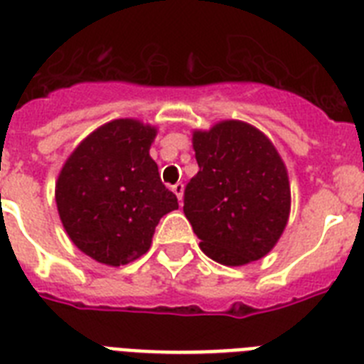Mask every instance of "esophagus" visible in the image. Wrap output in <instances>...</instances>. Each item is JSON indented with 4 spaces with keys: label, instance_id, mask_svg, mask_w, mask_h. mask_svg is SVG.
Returning a JSON list of instances; mask_svg holds the SVG:
<instances>
[{
    "label": "esophagus",
    "instance_id": "1",
    "mask_svg": "<svg viewBox=\"0 0 364 364\" xmlns=\"http://www.w3.org/2000/svg\"><path fill=\"white\" fill-rule=\"evenodd\" d=\"M172 191H173V194L177 196V200L181 201L183 200V192H185V185H183V183H176V185L172 187Z\"/></svg>",
    "mask_w": 364,
    "mask_h": 364
}]
</instances>
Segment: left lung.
Wrapping results in <instances>:
<instances>
[{"instance_id":"8db88e82","label":"left lung","mask_w":364,"mask_h":364,"mask_svg":"<svg viewBox=\"0 0 364 364\" xmlns=\"http://www.w3.org/2000/svg\"><path fill=\"white\" fill-rule=\"evenodd\" d=\"M198 173L185 188V216L201 252L225 267L259 261L283 235L291 215L289 172L262 131L222 120L192 133Z\"/></svg>"}]
</instances>
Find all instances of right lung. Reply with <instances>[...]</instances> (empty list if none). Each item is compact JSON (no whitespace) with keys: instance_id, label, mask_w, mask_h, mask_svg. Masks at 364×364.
<instances>
[{"instance_id":"1","label":"right lung","mask_w":364,"mask_h":364,"mask_svg":"<svg viewBox=\"0 0 364 364\" xmlns=\"http://www.w3.org/2000/svg\"><path fill=\"white\" fill-rule=\"evenodd\" d=\"M155 136V125L135 118L107 122L79 142L55 183L70 240L107 267L144 255L159 220L179 207L149 157Z\"/></svg>"}]
</instances>
